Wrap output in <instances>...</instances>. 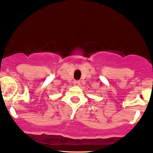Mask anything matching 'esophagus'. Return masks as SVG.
<instances>
[{
  "mask_svg": "<svg viewBox=\"0 0 153 153\" xmlns=\"http://www.w3.org/2000/svg\"><path fill=\"white\" fill-rule=\"evenodd\" d=\"M80 84V82L79 80H75L74 82H73V85H75V86H79Z\"/></svg>",
  "mask_w": 153,
  "mask_h": 153,
  "instance_id": "1",
  "label": "esophagus"
}]
</instances>
